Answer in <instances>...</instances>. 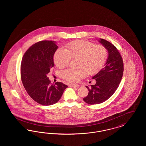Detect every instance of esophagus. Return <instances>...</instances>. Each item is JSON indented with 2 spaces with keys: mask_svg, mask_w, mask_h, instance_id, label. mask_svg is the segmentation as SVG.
<instances>
[{
  "mask_svg": "<svg viewBox=\"0 0 146 146\" xmlns=\"http://www.w3.org/2000/svg\"><path fill=\"white\" fill-rule=\"evenodd\" d=\"M69 86L70 87H74V88H76V87H78L79 85L78 84H70L69 85Z\"/></svg>",
  "mask_w": 146,
  "mask_h": 146,
  "instance_id": "1",
  "label": "esophagus"
}]
</instances>
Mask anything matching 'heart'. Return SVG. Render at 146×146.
<instances>
[{
  "mask_svg": "<svg viewBox=\"0 0 146 146\" xmlns=\"http://www.w3.org/2000/svg\"><path fill=\"white\" fill-rule=\"evenodd\" d=\"M67 49H58L54 55V61L57 67H67L72 59H78V67L80 69L63 70V77L70 82L75 83L86 76L96 74L102 69L106 61L108 51L106 47L85 40L72 42L66 45Z\"/></svg>",
  "mask_w": 146,
  "mask_h": 146,
  "instance_id": "obj_1",
  "label": "heart"
}]
</instances>
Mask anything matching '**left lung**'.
<instances>
[{
	"label": "left lung",
	"instance_id": "obj_1",
	"mask_svg": "<svg viewBox=\"0 0 146 146\" xmlns=\"http://www.w3.org/2000/svg\"><path fill=\"white\" fill-rule=\"evenodd\" d=\"M99 42L107 50L108 56L104 68L92 77L96 84L91 87L86 86L89 92L83 100L89 104L102 103L111 97L119 85L124 71L123 58L117 48L104 39Z\"/></svg>",
	"mask_w": 146,
	"mask_h": 146
}]
</instances>
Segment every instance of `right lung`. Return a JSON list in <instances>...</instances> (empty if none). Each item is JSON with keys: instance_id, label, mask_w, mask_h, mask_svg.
<instances>
[{"instance_id": "1", "label": "right lung", "mask_w": 146, "mask_h": 146, "mask_svg": "<svg viewBox=\"0 0 146 146\" xmlns=\"http://www.w3.org/2000/svg\"><path fill=\"white\" fill-rule=\"evenodd\" d=\"M58 48L55 42L43 40L31 46L23 56L21 80L29 96L39 104L57 103L68 87L61 82L51 84L47 74L54 66V55Z\"/></svg>"}]
</instances>
